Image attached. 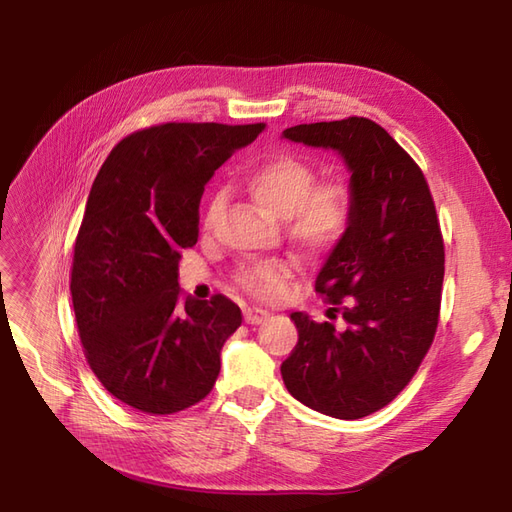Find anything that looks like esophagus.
Masks as SVG:
<instances>
[{
    "mask_svg": "<svg viewBox=\"0 0 512 512\" xmlns=\"http://www.w3.org/2000/svg\"><path fill=\"white\" fill-rule=\"evenodd\" d=\"M243 318L247 324H260L269 318L267 309H260V307H247L243 312Z\"/></svg>",
    "mask_w": 512,
    "mask_h": 512,
    "instance_id": "34e87169",
    "label": "esophagus"
}]
</instances>
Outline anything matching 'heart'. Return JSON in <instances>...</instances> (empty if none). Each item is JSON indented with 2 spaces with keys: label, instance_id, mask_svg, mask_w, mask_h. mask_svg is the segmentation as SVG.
Here are the masks:
<instances>
[{
  "label": "heart",
  "instance_id": "obj_1",
  "mask_svg": "<svg viewBox=\"0 0 512 512\" xmlns=\"http://www.w3.org/2000/svg\"><path fill=\"white\" fill-rule=\"evenodd\" d=\"M314 166L297 156H275L254 166L245 175V185L256 203L277 218H286L290 237L307 250H329L352 218V198L344 183H316ZM222 209V196H215L207 211L211 222ZM290 267L282 260H262L241 269L239 282L262 297H275L284 290Z\"/></svg>",
  "mask_w": 512,
  "mask_h": 512
}]
</instances>
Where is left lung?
<instances>
[{"instance_id": "left-lung-1", "label": "left lung", "mask_w": 512, "mask_h": 512, "mask_svg": "<svg viewBox=\"0 0 512 512\" xmlns=\"http://www.w3.org/2000/svg\"><path fill=\"white\" fill-rule=\"evenodd\" d=\"M282 138L335 151L350 170L352 218L316 277L327 316L292 312L299 342L282 363L288 393L354 421L384 408L416 374L438 327L444 243L421 168L365 117L303 123Z\"/></svg>"}]
</instances>
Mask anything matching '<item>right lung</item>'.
I'll return each instance as SVG.
<instances>
[{"label":"right lung","mask_w":512,"mask_h":512,"mask_svg":"<svg viewBox=\"0 0 512 512\" xmlns=\"http://www.w3.org/2000/svg\"><path fill=\"white\" fill-rule=\"evenodd\" d=\"M265 123H164L123 138L91 185L72 260V305L104 389L147 414L205 399L241 309L181 297V250L198 241L205 185Z\"/></svg>","instance_id":"1"}]
</instances>
